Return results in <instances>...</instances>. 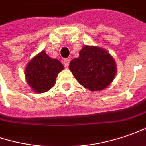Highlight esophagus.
I'll list each match as a JSON object with an SVG mask.
<instances>
[{"instance_id":"obj_1","label":"esophagus","mask_w":146,"mask_h":146,"mask_svg":"<svg viewBox=\"0 0 146 146\" xmlns=\"http://www.w3.org/2000/svg\"><path fill=\"white\" fill-rule=\"evenodd\" d=\"M69 62H70L69 59H64V65H65L66 67H68V65H69Z\"/></svg>"}]
</instances>
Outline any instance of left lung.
Here are the masks:
<instances>
[{
	"label": "left lung",
	"mask_w": 146,
	"mask_h": 146,
	"mask_svg": "<svg viewBox=\"0 0 146 146\" xmlns=\"http://www.w3.org/2000/svg\"><path fill=\"white\" fill-rule=\"evenodd\" d=\"M69 69L82 86L98 91L108 87L113 81L116 65L113 57L104 49L84 46L79 57L70 62Z\"/></svg>",
	"instance_id": "obj_1"
}]
</instances>
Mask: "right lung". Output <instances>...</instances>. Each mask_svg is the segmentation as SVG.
Masks as SVG:
<instances>
[{"mask_svg":"<svg viewBox=\"0 0 146 146\" xmlns=\"http://www.w3.org/2000/svg\"><path fill=\"white\" fill-rule=\"evenodd\" d=\"M64 65L56 59H52L43 51L33 58L26 68L28 85L37 93H43L52 87L58 73Z\"/></svg>","mask_w":146,"mask_h":146,"instance_id":"right-lung-1","label":"right lung"}]
</instances>
